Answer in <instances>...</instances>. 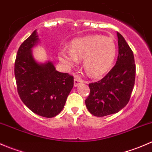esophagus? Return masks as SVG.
Listing matches in <instances>:
<instances>
[{"mask_svg": "<svg viewBox=\"0 0 152 152\" xmlns=\"http://www.w3.org/2000/svg\"><path fill=\"white\" fill-rule=\"evenodd\" d=\"M82 82H82V80L80 79V78L77 77V76L74 78V86H75V87L78 86L79 85V84L82 83Z\"/></svg>", "mask_w": 152, "mask_h": 152, "instance_id": "esophagus-1", "label": "esophagus"}]
</instances>
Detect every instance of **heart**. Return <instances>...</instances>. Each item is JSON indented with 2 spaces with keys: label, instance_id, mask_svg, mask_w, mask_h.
Returning <instances> with one entry per match:
<instances>
[{
  "label": "heart",
  "instance_id": "b5f03b06",
  "mask_svg": "<svg viewBox=\"0 0 152 152\" xmlns=\"http://www.w3.org/2000/svg\"><path fill=\"white\" fill-rule=\"evenodd\" d=\"M116 55V45L112 38L91 35L72 41L70 49L62 48L59 59L66 68L75 67L83 59L85 70L92 76H99L108 71Z\"/></svg>",
  "mask_w": 152,
  "mask_h": 152
}]
</instances>
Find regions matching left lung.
Wrapping results in <instances>:
<instances>
[{"instance_id":"left-lung-1","label":"left lung","mask_w":152,"mask_h":152,"mask_svg":"<svg viewBox=\"0 0 152 152\" xmlns=\"http://www.w3.org/2000/svg\"><path fill=\"white\" fill-rule=\"evenodd\" d=\"M118 56L115 66L102 79L89 84L90 93L85 100L88 111L97 117L118 113L131 97L135 80L133 52L124 37L117 32Z\"/></svg>"}]
</instances>
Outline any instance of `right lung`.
<instances>
[{
  "label": "right lung",
  "mask_w": 152,
  "mask_h": 152,
  "mask_svg": "<svg viewBox=\"0 0 152 152\" xmlns=\"http://www.w3.org/2000/svg\"><path fill=\"white\" fill-rule=\"evenodd\" d=\"M39 38L35 30L20 45L15 62V76L20 98L29 110L38 115L53 118L64 108L73 87V77L56 70L48 61L38 63L32 48Z\"/></svg>",
  "instance_id": "add662e5"
}]
</instances>
